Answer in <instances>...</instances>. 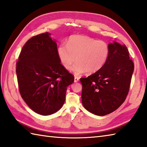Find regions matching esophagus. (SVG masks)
Wrapping results in <instances>:
<instances>
[{"label":"esophagus","instance_id":"1","mask_svg":"<svg viewBox=\"0 0 147 147\" xmlns=\"http://www.w3.org/2000/svg\"><path fill=\"white\" fill-rule=\"evenodd\" d=\"M79 81V78L77 76H74V82H78Z\"/></svg>","mask_w":147,"mask_h":147}]
</instances>
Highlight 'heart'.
Returning <instances> with one entry per match:
<instances>
[{"label":"heart","mask_w":147,"mask_h":147,"mask_svg":"<svg viewBox=\"0 0 147 147\" xmlns=\"http://www.w3.org/2000/svg\"><path fill=\"white\" fill-rule=\"evenodd\" d=\"M57 54L62 65L76 75L87 72L92 74L99 71L107 62L110 48L103 41L83 35H73L67 39L66 45H60Z\"/></svg>","instance_id":"obj_1"}]
</instances>
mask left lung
Wrapping results in <instances>:
<instances>
[{"instance_id": "1", "label": "left lung", "mask_w": 147, "mask_h": 147, "mask_svg": "<svg viewBox=\"0 0 147 147\" xmlns=\"http://www.w3.org/2000/svg\"><path fill=\"white\" fill-rule=\"evenodd\" d=\"M108 46L110 54L105 65L94 74L80 79L83 106L99 116L112 113L124 102L134 67L125 45L113 41Z\"/></svg>"}]
</instances>
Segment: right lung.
<instances>
[{"label": "right lung", "mask_w": 147, "mask_h": 147, "mask_svg": "<svg viewBox=\"0 0 147 147\" xmlns=\"http://www.w3.org/2000/svg\"><path fill=\"white\" fill-rule=\"evenodd\" d=\"M46 32L25 43L16 63L22 97L32 110L41 115L59 111L74 76L60 63L56 41Z\"/></svg>", "instance_id": "1"}]
</instances>
